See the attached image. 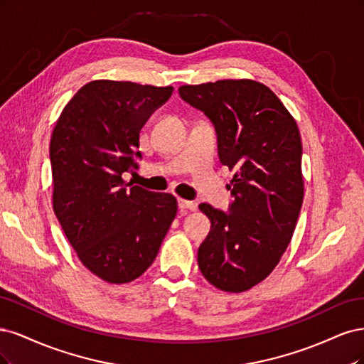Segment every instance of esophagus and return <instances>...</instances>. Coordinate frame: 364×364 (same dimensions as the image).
<instances>
[{
	"instance_id": "obj_1",
	"label": "esophagus",
	"mask_w": 364,
	"mask_h": 364,
	"mask_svg": "<svg viewBox=\"0 0 364 364\" xmlns=\"http://www.w3.org/2000/svg\"><path fill=\"white\" fill-rule=\"evenodd\" d=\"M178 207L181 210H196V204L192 203V201H186V199H178Z\"/></svg>"
}]
</instances>
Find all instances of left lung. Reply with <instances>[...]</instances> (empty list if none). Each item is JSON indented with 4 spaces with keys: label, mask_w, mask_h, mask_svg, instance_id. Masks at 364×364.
<instances>
[{
    "label": "left lung",
    "mask_w": 364,
    "mask_h": 364,
    "mask_svg": "<svg viewBox=\"0 0 364 364\" xmlns=\"http://www.w3.org/2000/svg\"><path fill=\"white\" fill-rule=\"evenodd\" d=\"M184 102L213 124L219 160L234 171L228 212L199 210L212 222L198 266L210 284L245 291L278 264L304 198L298 125L275 93L252 80L181 86Z\"/></svg>",
    "instance_id": "1"
}]
</instances>
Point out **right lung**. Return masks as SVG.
<instances>
[{"label":"right lung","mask_w":364,"mask_h":364,"mask_svg":"<svg viewBox=\"0 0 364 364\" xmlns=\"http://www.w3.org/2000/svg\"><path fill=\"white\" fill-rule=\"evenodd\" d=\"M172 92V86L90 81L54 127V213L81 263L107 283L142 275L177 215L175 196L122 178L139 168L140 130Z\"/></svg>","instance_id":"1"}]
</instances>
